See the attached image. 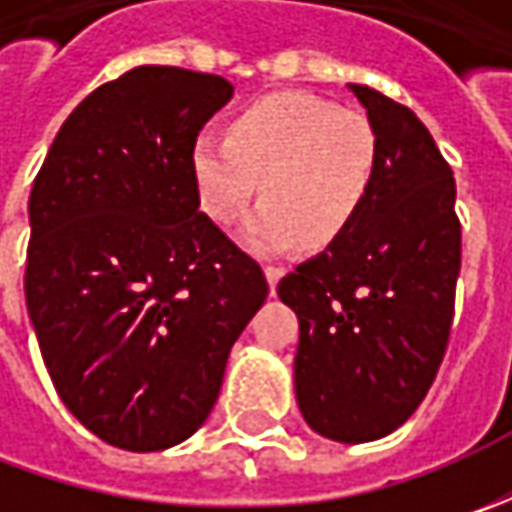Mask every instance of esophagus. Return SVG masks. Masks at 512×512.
<instances>
[{
    "mask_svg": "<svg viewBox=\"0 0 512 512\" xmlns=\"http://www.w3.org/2000/svg\"><path fill=\"white\" fill-rule=\"evenodd\" d=\"M265 276H267V285H270V290L279 285V279L285 276V267L279 265H267L265 267Z\"/></svg>",
    "mask_w": 512,
    "mask_h": 512,
    "instance_id": "obj_1",
    "label": "esophagus"
}]
</instances>
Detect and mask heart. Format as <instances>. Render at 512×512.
<instances>
[{"label":"heart","instance_id":"heart-1","mask_svg":"<svg viewBox=\"0 0 512 512\" xmlns=\"http://www.w3.org/2000/svg\"><path fill=\"white\" fill-rule=\"evenodd\" d=\"M379 168V136L370 119L319 96L285 90L242 108L230 136L202 130L190 145L199 205L233 225L250 199L265 202L247 219L245 239L282 253L305 239L327 247L359 216Z\"/></svg>","mask_w":512,"mask_h":512}]
</instances>
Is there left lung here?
<instances>
[{
	"mask_svg": "<svg viewBox=\"0 0 512 512\" xmlns=\"http://www.w3.org/2000/svg\"><path fill=\"white\" fill-rule=\"evenodd\" d=\"M379 136V168L359 216L279 282L299 316L296 402L325 439L362 444L402 427L447 350L462 225L456 179L419 116L347 85Z\"/></svg>",
	"mask_w": 512,
	"mask_h": 512,
	"instance_id": "8db88e82",
	"label": "left lung"
}]
</instances>
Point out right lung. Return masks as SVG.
<instances>
[{"mask_svg": "<svg viewBox=\"0 0 512 512\" xmlns=\"http://www.w3.org/2000/svg\"><path fill=\"white\" fill-rule=\"evenodd\" d=\"M233 85L142 65L65 119L30 190L25 299L53 387L102 442L193 436L230 347L265 305L262 267L199 210L190 145Z\"/></svg>", "mask_w": 512, "mask_h": 512, "instance_id": "add662e5", "label": "right lung"}]
</instances>
